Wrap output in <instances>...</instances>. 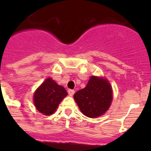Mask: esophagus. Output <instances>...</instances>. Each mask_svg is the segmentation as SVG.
I'll return each instance as SVG.
<instances>
[{
  "mask_svg": "<svg viewBox=\"0 0 151 151\" xmlns=\"http://www.w3.org/2000/svg\"><path fill=\"white\" fill-rule=\"evenodd\" d=\"M68 94H69V96H73L75 94V91L69 89V90H68Z\"/></svg>",
  "mask_w": 151,
  "mask_h": 151,
  "instance_id": "1",
  "label": "esophagus"
}]
</instances>
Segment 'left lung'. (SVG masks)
<instances>
[{"label":"left lung","instance_id":"1","mask_svg":"<svg viewBox=\"0 0 151 151\" xmlns=\"http://www.w3.org/2000/svg\"><path fill=\"white\" fill-rule=\"evenodd\" d=\"M73 97L84 115L96 118L105 113L111 104V86L106 79L92 76L86 87L78 91Z\"/></svg>","mask_w":151,"mask_h":151}]
</instances>
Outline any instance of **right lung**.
Segmentation results:
<instances>
[{"mask_svg":"<svg viewBox=\"0 0 151 151\" xmlns=\"http://www.w3.org/2000/svg\"><path fill=\"white\" fill-rule=\"evenodd\" d=\"M66 95V89L49 78L35 92V105L40 113L50 115L55 112L60 103Z\"/></svg>","mask_w":151,"mask_h":151,"instance_id":"add662e5","label":"right lung"}]
</instances>
